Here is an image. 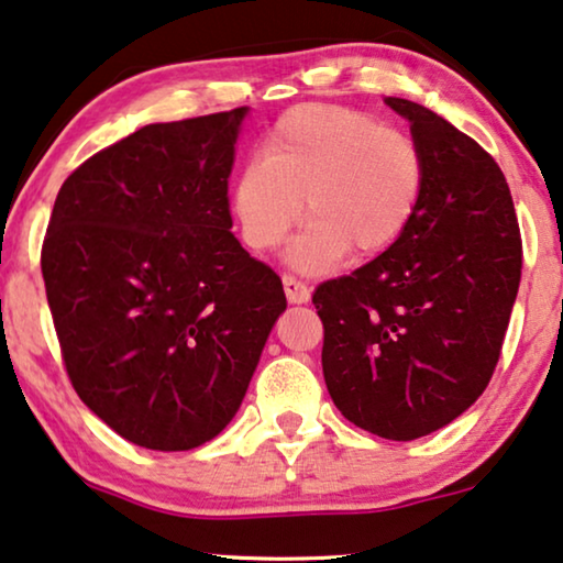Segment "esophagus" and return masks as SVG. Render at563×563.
<instances>
[{
	"label": "esophagus",
	"instance_id": "esophagus-1",
	"mask_svg": "<svg viewBox=\"0 0 563 563\" xmlns=\"http://www.w3.org/2000/svg\"><path fill=\"white\" fill-rule=\"evenodd\" d=\"M283 288L290 303H308L311 300V288L303 280H298L296 275H283Z\"/></svg>",
	"mask_w": 563,
	"mask_h": 563
}]
</instances>
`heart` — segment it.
<instances>
[{
  "mask_svg": "<svg viewBox=\"0 0 563 563\" xmlns=\"http://www.w3.org/2000/svg\"><path fill=\"white\" fill-rule=\"evenodd\" d=\"M232 188V209L250 250H275L303 217L311 227L290 263L321 273L354 250L377 257L413 224L426 194V155L416 137L339 104H300L265 137Z\"/></svg>",
  "mask_w": 563,
  "mask_h": 563,
  "instance_id": "1",
  "label": "heart"
}]
</instances>
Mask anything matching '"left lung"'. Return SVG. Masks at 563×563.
Listing matches in <instances>:
<instances>
[{
  "instance_id": "8db88e82",
  "label": "left lung",
  "mask_w": 563,
  "mask_h": 563,
  "mask_svg": "<svg viewBox=\"0 0 563 563\" xmlns=\"http://www.w3.org/2000/svg\"><path fill=\"white\" fill-rule=\"evenodd\" d=\"M426 155L413 224L352 275L321 283L323 379L346 421L413 441L485 393L516 303L522 242L500 165L416 101L387 97Z\"/></svg>"
}]
</instances>
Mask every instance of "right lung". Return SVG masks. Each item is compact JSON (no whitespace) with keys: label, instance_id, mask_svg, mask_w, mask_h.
Instances as JSON below:
<instances>
[{"label":"right lung","instance_id":"obj_1","mask_svg":"<svg viewBox=\"0 0 563 563\" xmlns=\"http://www.w3.org/2000/svg\"><path fill=\"white\" fill-rule=\"evenodd\" d=\"M247 112L142 126L78 165L53 206L41 267L70 385L137 446L219 437L288 306L229 232Z\"/></svg>","mask_w":563,"mask_h":563}]
</instances>
